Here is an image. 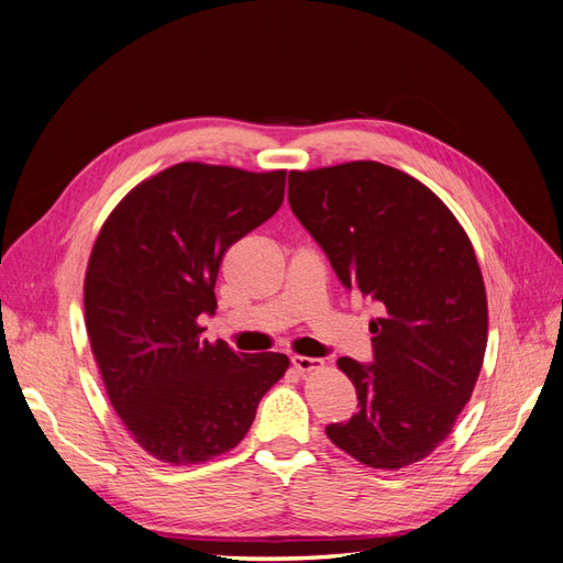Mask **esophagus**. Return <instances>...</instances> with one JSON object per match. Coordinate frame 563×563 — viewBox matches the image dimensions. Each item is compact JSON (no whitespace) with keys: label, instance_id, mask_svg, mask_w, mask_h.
Listing matches in <instances>:
<instances>
[{"label":"esophagus","instance_id":"1","mask_svg":"<svg viewBox=\"0 0 563 563\" xmlns=\"http://www.w3.org/2000/svg\"><path fill=\"white\" fill-rule=\"evenodd\" d=\"M291 364L298 373H312V371H319L323 366L321 360H314V356H300V354L291 356Z\"/></svg>","mask_w":563,"mask_h":563}]
</instances>
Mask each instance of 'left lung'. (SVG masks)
Instances as JSON below:
<instances>
[{"label":"left lung","mask_w":563,"mask_h":563,"mask_svg":"<svg viewBox=\"0 0 563 563\" xmlns=\"http://www.w3.org/2000/svg\"><path fill=\"white\" fill-rule=\"evenodd\" d=\"M288 203L338 279L380 310L373 364L338 360L360 411L327 434L362 465H413L451 434L484 364L488 305L470 236L430 187L380 162L291 172Z\"/></svg>","instance_id":"8db88e82"}]
</instances>
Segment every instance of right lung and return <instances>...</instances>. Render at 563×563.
<instances>
[{
    "mask_svg": "<svg viewBox=\"0 0 563 563\" xmlns=\"http://www.w3.org/2000/svg\"><path fill=\"white\" fill-rule=\"evenodd\" d=\"M286 172L183 162L139 183L98 232L84 321L108 399L135 444L197 465L246 437L279 352L242 354L203 340L225 251L275 216Z\"/></svg>",
    "mask_w": 563,
    "mask_h": 563,
    "instance_id": "right-lung-1",
    "label": "right lung"
}]
</instances>
